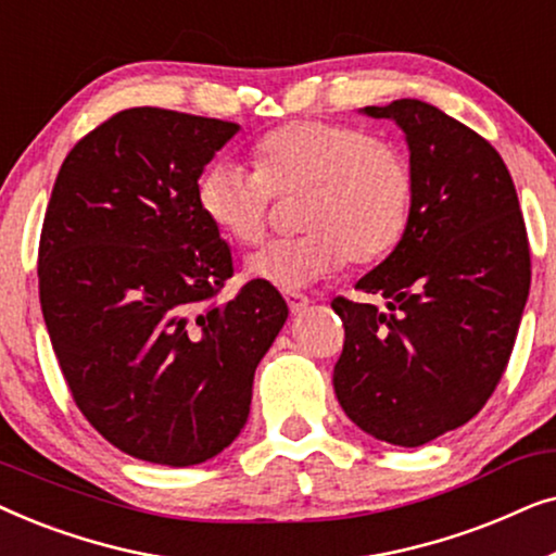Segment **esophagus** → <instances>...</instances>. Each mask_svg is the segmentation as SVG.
I'll list each match as a JSON object with an SVG mask.
<instances>
[{
  "label": "esophagus",
  "instance_id": "1",
  "mask_svg": "<svg viewBox=\"0 0 556 556\" xmlns=\"http://www.w3.org/2000/svg\"><path fill=\"white\" fill-rule=\"evenodd\" d=\"M283 295H286V301H288V308H291V314H301V311L311 303L308 295H303L299 291H286Z\"/></svg>",
  "mask_w": 556,
  "mask_h": 556
}]
</instances>
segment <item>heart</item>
I'll use <instances>...</instances> for the list:
<instances>
[{"label": "heart", "instance_id": "b5f03b06", "mask_svg": "<svg viewBox=\"0 0 556 556\" xmlns=\"http://www.w3.org/2000/svg\"><path fill=\"white\" fill-rule=\"evenodd\" d=\"M257 169L217 162L197 181L204 219L238 245L268 232L273 197L306 194L299 238L273 240L248 257L245 276L293 291L346 261L371 263L397 245L409 225L415 172L405 151L362 126L293 121L255 149Z\"/></svg>", "mask_w": 556, "mask_h": 556}]
</instances>
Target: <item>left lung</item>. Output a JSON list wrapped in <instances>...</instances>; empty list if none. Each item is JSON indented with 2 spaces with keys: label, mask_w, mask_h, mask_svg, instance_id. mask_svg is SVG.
<instances>
[{
  "label": "left lung",
  "mask_w": 556,
  "mask_h": 556,
  "mask_svg": "<svg viewBox=\"0 0 556 556\" xmlns=\"http://www.w3.org/2000/svg\"><path fill=\"white\" fill-rule=\"evenodd\" d=\"M362 113L405 131L415 200L397 248L356 283L384 308L331 301L346 331L333 390L356 428L417 447L466 425L501 382L529 299L527 225L483 136L415 98Z\"/></svg>",
  "instance_id": "8db88e82"
}]
</instances>
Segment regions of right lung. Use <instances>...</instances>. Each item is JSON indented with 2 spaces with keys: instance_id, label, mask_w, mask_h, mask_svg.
I'll return each mask as SVG.
<instances>
[{
  "instance_id": "add662e5",
  "label": "right lung",
  "mask_w": 556,
  "mask_h": 556,
  "mask_svg": "<svg viewBox=\"0 0 556 556\" xmlns=\"http://www.w3.org/2000/svg\"><path fill=\"white\" fill-rule=\"evenodd\" d=\"M238 124L121 111L60 166L40 235V303L75 405L118 451L187 468L245 428L288 306L250 280L219 303L230 245L197 181Z\"/></svg>"
}]
</instances>
